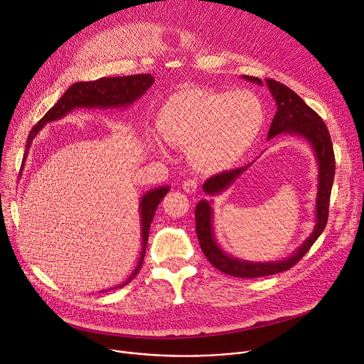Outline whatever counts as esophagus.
Returning a JSON list of instances; mask_svg holds the SVG:
<instances>
[{
  "label": "esophagus",
  "mask_w": 364,
  "mask_h": 364,
  "mask_svg": "<svg viewBox=\"0 0 364 364\" xmlns=\"http://www.w3.org/2000/svg\"><path fill=\"white\" fill-rule=\"evenodd\" d=\"M183 190L188 194H194L197 191V181L194 180H187L183 183Z\"/></svg>",
  "instance_id": "obj_1"
}]
</instances>
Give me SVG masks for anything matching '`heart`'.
<instances>
[{
	"instance_id": "heart-1",
	"label": "heart",
	"mask_w": 364,
	"mask_h": 364,
	"mask_svg": "<svg viewBox=\"0 0 364 364\" xmlns=\"http://www.w3.org/2000/svg\"><path fill=\"white\" fill-rule=\"evenodd\" d=\"M265 122V107L250 90L181 89L159 111L157 131L164 142L188 148L190 164L205 174L233 167L255 142ZM151 148L164 155L157 139Z\"/></svg>"
}]
</instances>
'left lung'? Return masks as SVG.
<instances>
[{
  "instance_id": "left-lung-1",
  "label": "left lung",
  "mask_w": 364,
  "mask_h": 364,
  "mask_svg": "<svg viewBox=\"0 0 364 364\" xmlns=\"http://www.w3.org/2000/svg\"><path fill=\"white\" fill-rule=\"evenodd\" d=\"M245 80L250 83H256L259 86H264V82L259 77L252 76H242ZM265 85L269 89L275 105L277 114L272 119L268 139L285 134L289 136H296L304 139L317 161V197H316V207H314V228L309 236L302 242L301 246L295 249L287 257L278 259V261H268V262H253L233 256L222 249L219 245L215 228H213V201L201 198L196 205V233L200 243V247L209 262L223 274L237 277V278H259L265 275H274L278 272H284L292 268L299 259L309 250V247L314 245V242L320 237L324 232L327 219H328V203L331 187L334 181V171H336V160H334V151L328 129L324 121L311 109L306 103L289 87L285 85L265 79ZM245 167L220 173L212 178L207 180L203 184V191L209 196H218L225 193L249 167Z\"/></svg>"
}]
</instances>
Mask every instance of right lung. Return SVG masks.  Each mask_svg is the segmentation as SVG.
<instances>
[{
    "label": "right lung",
    "instance_id": "right-lung-1",
    "mask_svg": "<svg viewBox=\"0 0 364 364\" xmlns=\"http://www.w3.org/2000/svg\"><path fill=\"white\" fill-rule=\"evenodd\" d=\"M154 82H155L154 77L148 73V75H134V76H122V77H102L92 82L73 83L58 100L56 105L51 108L30 131L27 144H26L21 170L26 166L28 149L33 144V139L37 136V134L43 129L44 125L62 119L63 117H66L69 112L75 109H102V111H108V109L114 111L121 108L127 109L131 105H134L135 100L142 97V95L152 86ZM170 188H171L170 186L155 187L152 190H148L145 194H142L138 204L139 222H141V246H142L138 264H136V268L132 271V274L121 285H117L111 289H118L125 287L139 272L144 256H145V247L148 242L151 222L154 219L155 210H157L160 201L164 198V196L168 193Z\"/></svg>",
    "mask_w": 364,
    "mask_h": 364
}]
</instances>
